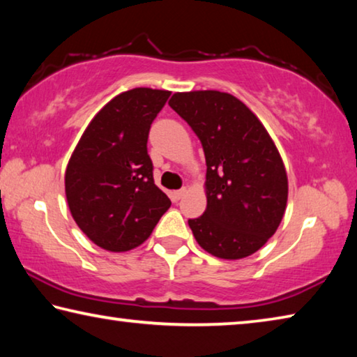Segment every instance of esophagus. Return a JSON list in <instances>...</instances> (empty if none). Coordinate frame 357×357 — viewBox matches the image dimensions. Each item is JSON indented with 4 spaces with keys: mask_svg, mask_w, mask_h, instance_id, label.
<instances>
[{
    "mask_svg": "<svg viewBox=\"0 0 357 357\" xmlns=\"http://www.w3.org/2000/svg\"><path fill=\"white\" fill-rule=\"evenodd\" d=\"M185 192H187V189H185V187H183V189L173 192V198H174V200H181V198L185 195Z\"/></svg>",
    "mask_w": 357,
    "mask_h": 357,
    "instance_id": "34e87169",
    "label": "esophagus"
}]
</instances>
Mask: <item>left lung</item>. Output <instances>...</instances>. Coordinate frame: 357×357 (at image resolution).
Returning <instances> with one entry per match:
<instances>
[{"instance_id":"8db88e82","label":"left lung","mask_w":357,"mask_h":357,"mask_svg":"<svg viewBox=\"0 0 357 357\" xmlns=\"http://www.w3.org/2000/svg\"><path fill=\"white\" fill-rule=\"evenodd\" d=\"M168 105L195 132L206 159V211L189 219L197 243L217 258L252 255L275 233L287 208V172L274 142L228 93H176Z\"/></svg>"}]
</instances>
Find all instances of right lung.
I'll return each instance as SVG.
<instances>
[{"label":"right lung","instance_id":"right-lung-1","mask_svg":"<svg viewBox=\"0 0 357 357\" xmlns=\"http://www.w3.org/2000/svg\"><path fill=\"white\" fill-rule=\"evenodd\" d=\"M170 91L135 88L96 114L66 170L70 214L94 244L110 252L140 245L170 208L154 184L148 135Z\"/></svg>","mask_w":357,"mask_h":357}]
</instances>
